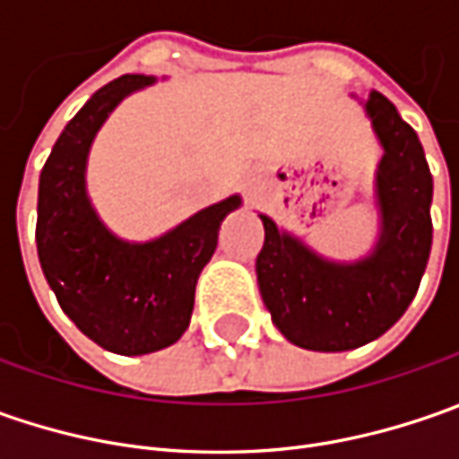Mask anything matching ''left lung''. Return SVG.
Masks as SVG:
<instances>
[{"label":"left lung","mask_w":459,"mask_h":459,"mask_svg":"<svg viewBox=\"0 0 459 459\" xmlns=\"http://www.w3.org/2000/svg\"><path fill=\"white\" fill-rule=\"evenodd\" d=\"M365 109L385 151L378 170L383 235L376 253L355 265L326 263L260 214V296L281 334L307 350H355L388 332L414 301L432 250V173L424 148L383 94H370Z\"/></svg>","instance_id":"8db88e82"}]
</instances>
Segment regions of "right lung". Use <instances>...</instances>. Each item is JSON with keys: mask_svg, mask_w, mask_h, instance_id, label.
Segmentation results:
<instances>
[{"mask_svg": "<svg viewBox=\"0 0 459 459\" xmlns=\"http://www.w3.org/2000/svg\"><path fill=\"white\" fill-rule=\"evenodd\" d=\"M148 83L151 76L127 74L101 86L56 140L38 191L35 242L48 286L71 322L117 355H148L184 334L221 220L239 206L230 196L145 245L101 227L83 191L89 145L117 104Z\"/></svg>", "mask_w": 459, "mask_h": 459, "instance_id": "right-lung-1", "label": "right lung"}]
</instances>
